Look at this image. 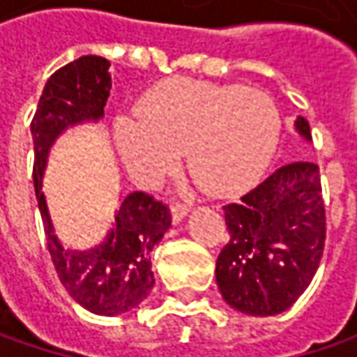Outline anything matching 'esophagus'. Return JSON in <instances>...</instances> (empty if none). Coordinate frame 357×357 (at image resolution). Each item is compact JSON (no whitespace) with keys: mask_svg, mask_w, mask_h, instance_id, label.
<instances>
[{"mask_svg":"<svg viewBox=\"0 0 357 357\" xmlns=\"http://www.w3.org/2000/svg\"><path fill=\"white\" fill-rule=\"evenodd\" d=\"M186 214H188V206H186V204L174 202V204L171 206V216H172V222H174V225H178V222L185 218Z\"/></svg>","mask_w":357,"mask_h":357,"instance_id":"1","label":"esophagus"}]
</instances>
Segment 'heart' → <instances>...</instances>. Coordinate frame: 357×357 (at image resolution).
Listing matches in <instances>:
<instances>
[{"mask_svg":"<svg viewBox=\"0 0 357 357\" xmlns=\"http://www.w3.org/2000/svg\"><path fill=\"white\" fill-rule=\"evenodd\" d=\"M137 121H117L115 144L130 176L153 185L176 169L181 153L206 192L222 197L254 183L280 141L278 105L264 91L172 79L137 105Z\"/></svg>","mask_w":357,"mask_h":357,"instance_id":"heart-1","label":"heart"}]
</instances>
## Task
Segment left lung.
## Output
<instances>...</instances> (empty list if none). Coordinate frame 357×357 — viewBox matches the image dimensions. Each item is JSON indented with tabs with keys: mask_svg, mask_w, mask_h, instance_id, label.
<instances>
[{
	"mask_svg": "<svg viewBox=\"0 0 357 357\" xmlns=\"http://www.w3.org/2000/svg\"><path fill=\"white\" fill-rule=\"evenodd\" d=\"M312 141L304 117L294 121ZM230 238L216 260V284L230 308L250 316H276L310 286L326 240L320 169L290 162L238 202L225 206Z\"/></svg>",
	"mask_w": 357,
	"mask_h": 357,
	"instance_id": "left-lung-1",
	"label": "left lung"
}]
</instances>
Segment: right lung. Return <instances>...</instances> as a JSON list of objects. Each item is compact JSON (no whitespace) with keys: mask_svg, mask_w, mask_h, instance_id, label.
<instances>
[{"mask_svg":"<svg viewBox=\"0 0 357 357\" xmlns=\"http://www.w3.org/2000/svg\"><path fill=\"white\" fill-rule=\"evenodd\" d=\"M111 63L83 55L49 77L31 121L33 186L47 248L59 280L79 306L99 316H119L137 308L155 286L151 252L171 227L169 208L144 192L119 202L115 222L103 242L89 250L65 248L51 222L41 190L51 146L59 135L81 123H97L111 91Z\"/></svg>","mask_w":357,"mask_h":357,"instance_id":"right-lung-1","label":"right lung"}]
</instances>
